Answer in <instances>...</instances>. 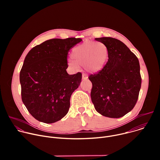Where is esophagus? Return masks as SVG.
<instances>
[{"mask_svg":"<svg viewBox=\"0 0 160 160\" xmlns=\"http://www.w3.org/2000/svg\"><path fill=\"white\" fill-rule=\"evenodd\" d=\"M87 78H88L87 75H86V74H85V73H83V74H82V79H83V80H87Z\"/></svg>","mask_w":160,"mask_h":160,"instance_id":"esophagus-1","label":"esophagus"}]
</instances>
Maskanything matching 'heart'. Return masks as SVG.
Segmentation results:
<instances>
[{"instance_id":"obj_1","label":"heart","mask_w":160,"mask_h":160,"mask_svg":"<svg viewBox=\"0 0 160 160\" xmlns=\"http://www.w3.org/2000/svg\"><path fill=\"white\" fill-rule=\"evenodd\" d=\"M72 56L74 59V61H69L72 67L78 68V65L85 66L88 72L98 73L107 61L108 50L103 43L85 41L73 49Z\"/></svg>"}]
</instances>
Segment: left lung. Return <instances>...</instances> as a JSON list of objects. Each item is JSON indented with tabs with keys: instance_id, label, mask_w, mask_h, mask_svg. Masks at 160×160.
Masks as SVG:
<instances>
[{
	"instance_id": "8db88e82",
	"label": "left lung",
	"mask_w": 160,
	"mask_h": 160,
	"mask_svg": "<svg viewBox=\"0 0 160 160\" xmlns=\"http://www.w3.org/2000/svg\"><path fill=\"white\" fill-rule=\"evenodd\" d=\"M108 50V61L102 70L88 78L96 110L113 118L123 117L135 106L141 86L139 62L120 40L111 37L96 38Z\"/></svg>"
}]
</instances>
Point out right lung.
<instances>
[{
  "mask_svg": "<svg viewBox=\"0 0 160 160\" xmlns=\"http://www.w3.org/2000/svg\"><path fill=\"white\" fill-rule=\"evenodd\" d=\"M82 40L53 38L36 45L27 54L19 74L22 101L39 122L52 123L68 112L70 98L82 73L69 75L68 52Z\"/></svg>",
  "mask_w": 160,
  "mask_h": 160,
  "instance_id": "obj_1",
  "label": "right lung"
}]
</instances>
